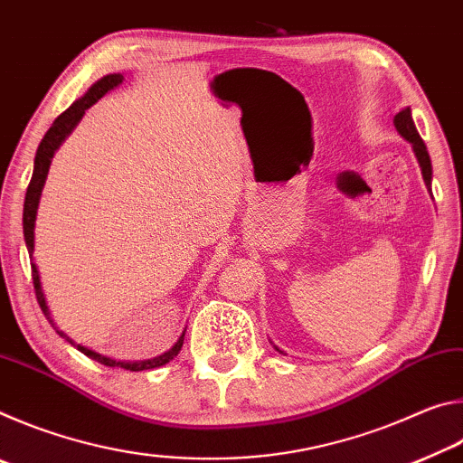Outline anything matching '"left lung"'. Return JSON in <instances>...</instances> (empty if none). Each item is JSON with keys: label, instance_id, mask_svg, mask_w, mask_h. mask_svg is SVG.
I'll return each mask as SVG.
<instances>
[{"label": "left lung", "instance_id": "1", "mask_svg": "<svg viewBox=\"0 0 463 463\" xmlns=\"http://www.w3.org/2000/svg\"><path fill=\"white\" fill-rule=\"evenodd\" d=\"M394 127L398 130V135H401L404 140H409V143L412 145V151H414V155H417V161H419V165H420L422 179H425L427 190L430 192V179H433V167H430V156H429V151H427V145L422 143L419 130H417V127H414V122H412L411 108H404V109H401V112L394 116Z\"/></svg>", "mask_w": 463, "mask_h": 463}]
</instances>
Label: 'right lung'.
<instances>
[{"label":"right lung","instance_id":"add662e5","mask_svg":"<svg viewBox=\"0 0 463 463\" xmlns=\"http://www.w3.org/2000/svg\"><path fill=\"white\" fill-rule=\"evenodd\" d=\"M124 77L120 73H112V75H106L101 77L99 81H96L88 90L83 98H80L77 101H73L71 106H69L65 112H62L57 120L52 122V127L46 130L44 138L41 140V145H38V151L34 156V171H33V179H30L28 184V190H26V200H24V241H26V247H28V253L33 257L34 253V222H36V210H38V202H41V194H43V187L46 182V175H49V167H51V161H52V155L57 148L61 146L62 140H65L69 135H71V130L77 127V122L83 118L85 109L91 108L96 101L106 96L109 90L118 88L122 83ZM33 281H34V292H36V300L41 304V308L44 312V317L49 318V323L57 328V333L62 336V339L69 341L71 345H75L77 349L81 351L83 355H88L93 362H99L108 367H124V370H130V372H143V370H153V367H161L169 364L171 359H174L179 351H182V345H184V336L185 331L179 336L177 343L171 347L165 354L159 355V357H153V359H145V362H116V359H109L106 355H99L96 351H91L88 347H83V345H77L73 339H69V336L59 331V326L54 325V320L51 317V310L46 307V300H44V292H43V286H41V276H38V268L34 265L33 260Z\"/></svg>","mask_w":463,"mask_h":463}]
</instances>
